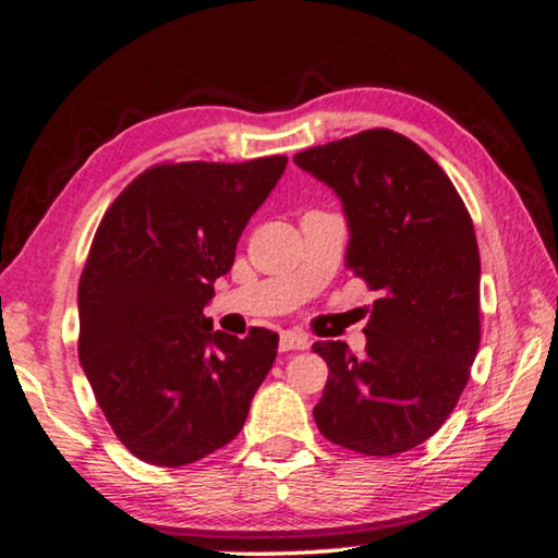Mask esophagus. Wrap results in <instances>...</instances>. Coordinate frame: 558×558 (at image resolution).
<instances>
[{"mask_svg":"<svg viewBox=\"0 0 558 558\" xmlns=\"http://www.w3.org/2000/svg\"><path fill=\"white\" fill-rule=\"evenodd\" d=\"M310 338L302 332H281L279 338V350L281 353H289V350H307Z\"/></svg>","mask_w":558,"mask_h":558,"instance_id":"1","label":"esophagus"}]
</instances>
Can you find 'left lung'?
<instances>
[{
	"label": "left lung",
	"instance_id": "left-lung-1",
	"mask_svg": "<svg viewBox=\"0 0 558 558\" xmlns=\"http://www.w3.org/2000/svg\"><path fill=\"white\" fill-rule=\"evenodd\" d=\"M348 223L345 266L378 300L365 353L323 340L317 429L361 454L391 457L432 437L457 407L480 348V254L470 213L445 170L407 136L371 129L304 149Z\"/></svg>",
	"mask_w": 558,
	"mask_h": 558
}]
</instances>
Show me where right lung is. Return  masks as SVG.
Masks as SVG:
<instances>
[{
    "label": "right lung",
    "mask_w": 558,
    "mask_h": 558,
    "mask_svg": "<svg viewBox=\"0 0 558 558\" xmlns=\"http://www.w3.org/2000/svg\"><path fill=\"white\" fill-rule=\"evenodd\" d=\"M287 157L159 165L98 226L78 284V355L121 445L159 468L203 460L246 422L277 332L213 330L203 315Z\"/></svg>",
    "instance_id": "right-lung-1"
}]
</instances>
